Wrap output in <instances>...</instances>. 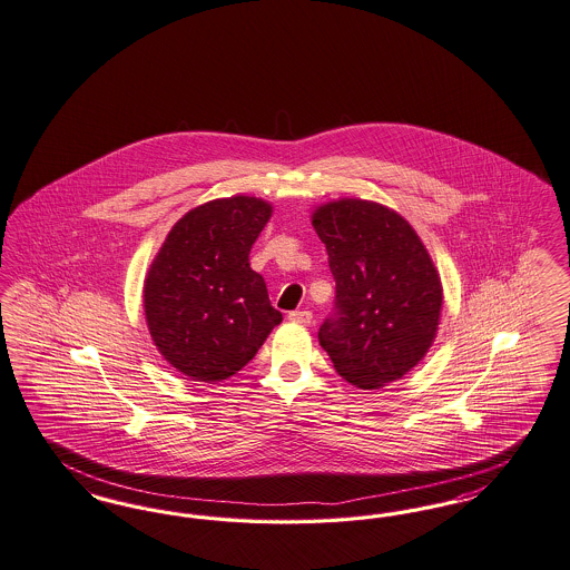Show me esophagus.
I'll use <instances>...</instances> for the list:
<instances>
[{
    "label": "esophagus",
    "mask_w": 570,
    "mask_h": 570,
    "mask_svg": "<svg viewBox=\"0 0 570 570\" xmlns=\"http://www.w3.org/2000/svg\"><path fill=\"white\" fill-rule=\"evenodd\" d=\"M312 312H307V309H296V312H291L288 314V320H293V322H298V324H312Z\"/></svg>",
    "instance_id": "1"
}]
</instances>
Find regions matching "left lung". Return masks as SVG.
<instances>
[{
	"label": "left lung",
	"instance_id": "8db88e82",
	"mask_svg": "<svg viewBox=\"0 0 570 570\" xmlns=\"http://www.w3.org/2000/svg\"><path fill=\"white\" fill-rule=\"evenodd\" d=\"M335 277V307L320 345L345 382L387 386L433 345L443 288L410 223L386 205L340 199L312 214Z\"/></svg>",
	"mask_w": 570,
	"mask_h": 570
}]
</instances>
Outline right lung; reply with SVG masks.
Masks as SVG:
<instances>
[{"instance_id":"obj_1","label":"right lung","mask_w":570,"mask_h":570,"mask_svg":"<svg viewBox=\"0 0 570 570\" xmlns=\"http://www.w3.org/2000/svg\"><path fill=\"white\" fill-rule=\"evenodd\" d=\"M272 218L256 197L214 199L169 230L144 282L148 331L163 358L195 382L248 365L282 322L250 248Z\"/></svg>"}]
</instances>
